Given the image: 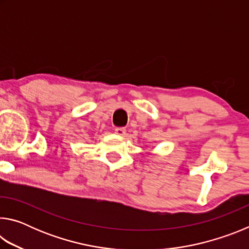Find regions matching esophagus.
Returning <instances> with one entry per match:
<instances>
[{
  "mask_svg": "<svg viewBox=\"0 0 249 249\" xmlns=\"http://www.w3.org/2000/svg\"><path fill=\"white\" fill-rule=\"evenodd\" d=\"M115 134L120 135V136H124V135L126 134L125 127H116L115 128Z\"/></svg>",
  "mask_w": 249,
  "mask_h": 249,
  "instance_id": "esophagus-1",
  "label": "esophagus"
}]
</instances>
